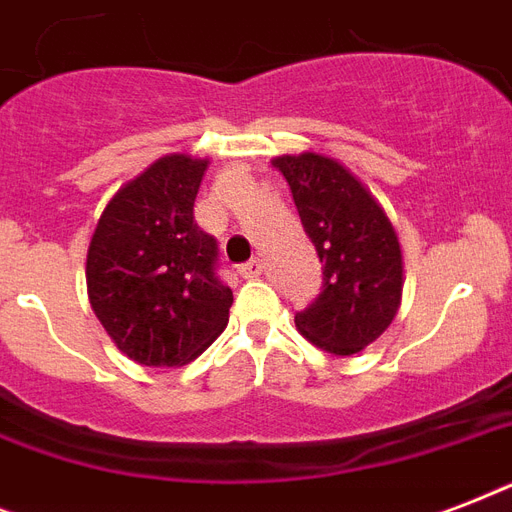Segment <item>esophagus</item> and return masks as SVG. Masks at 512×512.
<instances>
[{
    "instance_id": "1",
    "label": "esophagus",
    "mask_w": 512,
    "mask_h": 512,
    "mask_svg": "<svg viewBox=\"0 0 512 512\" xmlns=\"http://www.w3.org/2000/svg\"><path fill=\"white\" fill-rule=\"evenodd\" d=\"M239 276L241 279H260L263 276V263L257 257H252L249 263L239 265Z\"/></svg>"
}]
</instances>
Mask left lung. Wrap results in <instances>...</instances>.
<instances>
[{
	"instance_id": "left-lung-1",
	"label": "left lung",
	"mask_w": 512,
	"mask_h": 512,
	"mask_svg": "<svg viewBox=\"0 0 512 512\" xmlns=\"http://www.w3.org/2000/svg\"><path fill=\"white\" fill-rule=\"evenodd\" d=\"M297 215L321 260V292L295 313L313 345L353 356L390 327L401 303L398 236L374 196L340 162L321 154L279 156Z\"/></svg>"
}]
</instances>
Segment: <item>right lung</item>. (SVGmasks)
<instances>
[{
	"label": "right lung",
	"instance_id": "add662e5",
	"mask_svg": "<svg viewBox=\"0 0 512 512\" xmlns=\"http://www.w3.org/2000/svg\"><path fill=\"white\" fill-rule=\"evenodd\" d=\"M204 170V159L164 156L108 201L92 233V311L138 364H188L228 324L220 249L193 220Z\"/></svg>",
	"mask_w": 512,
	"mask_h": 512
}]
</instances>
